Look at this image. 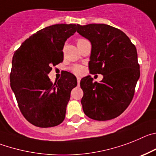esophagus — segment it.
Here are the masks:
<instances>
[{"instance_id":"obj_1","label":"esophagus","mask_w":156,"mask_h":156,"mask_svg":"<svg viewBox=\"0 0 156 156\" xmlns=\"http://www.w3.org/2000/svg\"><path fill=\"white\" fill-rule=\"evenodd\" d=\"M80 81H81V78H80L79 77H77V81H78V85H79V83H80Z\"/></svg>"}]
</instances>
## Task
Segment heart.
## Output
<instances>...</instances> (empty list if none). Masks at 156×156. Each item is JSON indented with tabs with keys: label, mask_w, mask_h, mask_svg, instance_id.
<instances>
[{
	"label": "heart",
	"mask_w": 156,
	"mask_h": 156,
	"mask_svg": "<svg viewBox=\"0 0 156 156\" xmlns=\"http://www.w3.org/2000/svg\"><path fill=\"white\" fill-rule=\"evenodd\" d=\"M87 41L85 39H82V38H80V39H78V40H77V46H78V45H80L81 43H84V42ZM71 71H72L74 74H75V75H82L84 73V71H85V68H84V67L82 65H81V64H75V65H73L72 67L71 68Z\"/></svg>",
	"instance_id": "heart-1"
}]
</instances>
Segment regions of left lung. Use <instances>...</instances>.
<instances>
[{
	"label": "left lung",
	"mask_w": 156,
	"mask_h": 156,
	"mask_svg": "<svg viewBox=\"0 0 156 156\" xmlns=\"http://www.w3.org/2000/svg\"><path fill=\"white\" fill-rule=\"evenodd\" d=\"M78 33L91 42V74H101L100 82L91 76L81 80L85 114L95 120L116 118L130 105L140 77L136 47L121 30L106 24L78 26Z\"/></svg>",
	"instance_id": "left-lung-1"
}]
</instances>
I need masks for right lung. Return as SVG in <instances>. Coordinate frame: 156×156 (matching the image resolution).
Listing matches in <instances>:
<instances>
[{
  "instance_id": "add662e5",
  "label": "right lung",
  "mask_w": 156,
  "mask_h": 156,
  "mask_svg": "<svg viewBox=\"0 0 156 156\" xmlns=\"http://www.w3.org/2000/svg\"><path fill=\"white\" fill-rule=\"evenodd\" d=\"M78 25L48 26L24 41L14 54L10 74L11 88L24 117L39 127H55L63 122L77 78L64 71L57 82L50 81L52 66L64 60V43Z\"/></svg>"
}]
</instances>
